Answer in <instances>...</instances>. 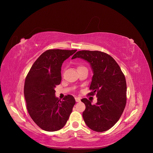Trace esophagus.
I'll use <instances>...</instances> for the list:
<instances>
[{
    "instance_id": "esophagus-1",
    "label": "esophagus",
    "mask_w": 153,
    "mask_h": 153,
    "mask_svg": "<svg viewBox=\"0 0 153 153\" xmlns=\"http://www.w3.org/2000/svg\"><path fill=\"white\" fill-rule=\"evenodd\" d=\"M75 100H76V102H81V98H80V97H75Z\"/></svg>"
}]
</instances>
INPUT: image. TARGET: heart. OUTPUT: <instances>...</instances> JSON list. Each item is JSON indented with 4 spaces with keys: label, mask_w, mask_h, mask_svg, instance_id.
<instances>
[{
    "label": "heart",
    "mask_w": 153,
    "mask_h": 153,
    "mask_svg": "<svg viewBox=\"0 0 153 153\" xmlns=\"http://www.w3.org/2000/svg\"><path fill=\"white\" fill-rule=\"evenodd\" d=\"M79 67H81V66H79Z\"/></svg>",
    "instance_id": "heart-1"
}]
</instances>
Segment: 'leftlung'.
<instances>
[{
  "instance_id": "left-lung-1",
  "label": "left lung",
  "mask_w": 153,
  "mask_h": 153,
  "mask_svg": "<svg viewBox=\"0 0 153 153\" xmlns=\"http://www.w3.org/2000/svg\"><path fill=\"white\" fill-rule=\"evenodd\" d=\"M81 58L89 62L94 75L87 95L97 97V103L92 105L84 98L85 110L82 117L87 126L97 131H105L114 126L121 117L126 103V82L124 74L115 60L99 51H77L72 59Z\"/></svg>"
}]
</instances>
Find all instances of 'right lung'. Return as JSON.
Segmentation results:
<instances>
[{
    "label": "right lung",
    "instance_id": "obj_1",
    "mask_svg": "<svg viewBox=\"0 0 153 153\" xmlns=\"http://www.w3.org/2000/svg\"><path fill=\"white\" fill-rule=\"evenodd\" d=\"M77 50H48L35 61L27 75L24 95L28 114L42 130L55 131L66 125L76 103L71 95L62 101L55 97L54 88L61 81L62 64Z\"/></svg>",
    "mask_w": 153,
    "mask_h": 153
}]
</instances>
